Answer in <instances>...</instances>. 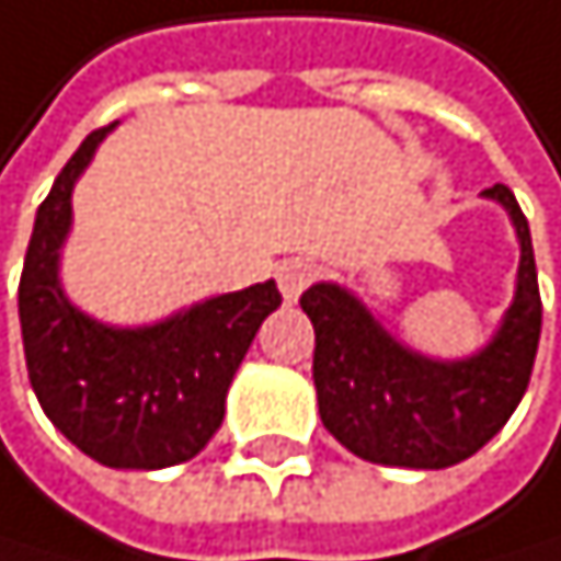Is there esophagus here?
<instances>
[{
    "mask_svg": "<svg viewBox=\"0 0 561 561\" xmlns=\"http://www.w3.org/2000/svg\"><path fill=\"white\" fill-rule=\"evenodd\" d=\"M311 277H314V263L308 256H290L277 266V284L287 301H298V295L311 284Z\"/></svg>",
    "mask_w": 561,
    "mask_h": 561,
    "instance_id": "34e87169",
    "label": "esophagus"
}]
</instances>
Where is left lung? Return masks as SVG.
Returning <instances> with one entry per match:
<instances>
[{
    "label": "left lung",
    "mask_w": 561,
    "mask_h": 561,
    "mask_svg": "<svg viewBox=\"0 0 561 561\" xmlns=\"http://www.w3.org/2000/svg\"><path fill=\"white\" fill-rule=\"evenodd\" d=\"M501 202L520 243L517 290L501 329L466 359H432L393 339L353 290L311 284L301 308L314 325L311 377L322 425L366 462L445 469L497 435L531 380L541 335V295L531 229L507 184Z\"/></svg>",
    "instance_id": "obj_1"
}]
</instances>
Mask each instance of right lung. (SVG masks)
Wrapping results in <instances>:
<instances>
[{"mask_svg": "<svg viewBox=\"0 0 561 561\" xmlns=\"http://www.w3.org/2000/svg\"><path fill=\"white\" fill-rule=\"evenodd\" d=\"M112 126L84 136L36 208L20 277L23 350L36 401L71 445L112 469H163L198 456L219 432L229 383L280 290L263 280L144 329L78 311L60 287V247L75 181Z\"/></svg>", "mask_w": 561, "mask_h": 561, "instance_id": "1", "label": "right lung"}]
</instances>
